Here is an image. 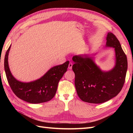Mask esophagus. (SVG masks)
Returning a JSON list of instances; mask_svg holds the SVG:
<instances>
[{
  "mask_svg": "<svg viewBox=\"0 0 133 133\" xmlns=\"http://www.w3.org/2000/svg\"><path fill=\"white\" fill-rule=\"evenodd\" d=\"M72 66H73V64H72L71 63H70L69 64V66H68V69H72Z\"/></svg>",
  "mask_w": 133,
  "mask_h": 133,
  "instance_id": "1",
  "label": "esophagus"
}]
</instances>
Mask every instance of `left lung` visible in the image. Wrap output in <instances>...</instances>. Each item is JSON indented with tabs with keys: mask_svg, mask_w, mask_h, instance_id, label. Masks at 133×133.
<instances>
[{
	"mask_svg": "<svg viewBox=\"0 0 133 133\" xmlns=\"http://www.w3.org/2000/svg\"><path fill=\"white\" fill-rule=\"evenodd\" d=\"M106 47L113 48L115 64L111 70H102L94 62L95 54L75 55L72 67L75 86L83 102L100 104L108 101L121 91L125 79L128 61L118 39L110 32L107 36Z\"/></svg>",
	"mask_w": 133,
	"mask_h": 133,
	"instance_id": "obj_1",
	"label": "left lung"
}]
</instances>
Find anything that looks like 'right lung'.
I'll use <instances>...</instances> for the list:
<instances>
[{"label":"right lung","mask_w":133,"mask_h":133,"mask_svg":"<svg viewBox=\"0 0 133 133\" xmlns=\"http://www.w3.org/2000/svg\"><path fill=\"white\" fill-rule=\"evenodd\" d=\"M11 45L4 59V69L11 90L18 97L24 101L38 104L49 101L57 92L58 83L67 70L69 62L52 67L41 78L30 82H22L16 79L11 73L8 64V55Z\"/></svg>","instance_id":"right-lung-1"}]
</instances>
